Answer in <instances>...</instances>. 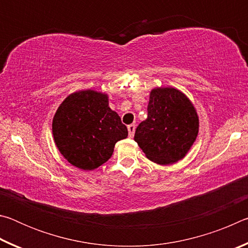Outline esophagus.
<instances>
[{
	"label": "esophagus",
	"instance_id": "34e87169",
	"mask_svg": "<svg viewBox=\"0 0 248 248\" xmlns=\"http://www.w3.org/2000/svg\"><path fill=\"white\" fill-rule=\"evenodd\" d=\"M128 132H129V137L132 138L134 136V132H136V124H129L128 125Z\"/></svg>",
	"mask_w": 248,
	"mask_h": 248
}]
</instances>
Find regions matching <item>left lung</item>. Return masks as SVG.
I'll list each match as a JSON object with an SVG mask.
<instances>
[{"mask_svg": "<svg viewBox=\"0 0 248 248\" xmlns=\"http://www.w3.org/2000/svg\"><path fill=\"white\" fill-rule=\"evenodd\" d=\"M196 109L173 87L154 89L150 94L148 118L138 125L134 141L150 161L161 165L183 158L198 136Z\"/></svg>", "mask_w": 248, "mask_h": 248, "instance_id": "left-lung-1", "label": "left lung"}]
</instances>
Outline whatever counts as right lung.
<instances>
[{
	"instance_id": "obj_1",
	"label": "right lung",
	"mask_w": 248,
	"mask_h": 248,
	"mask_svg": "<svg viewBox=\"0 0 248 248\" xmlns=\"http://www.w3.org/2000/svg\"><path fill=\"white\" fill-rule=\"evenodd\" d=\"M54 142L73 166L92 170L107 162L128 129L108 106L107 95L81 91L68 96L52 121Z\"/></svg>"
}]
</instances>
